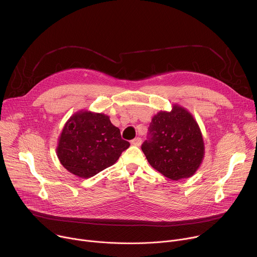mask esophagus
<instances>
[{
  "instance_id": "obj_1",
  "label": "esophagus",
  "mask_w": 257,
  "mask_h": 257,
  "mask_svg": "<svg viewBox=\"0 0 257 257\" xmlns=\"http://www.w3.org/2000/svg\"><path fill=\"white\" fill-rule=\"evenodd\" d=\"M141 138L140 137H136V138H134L133 140H131V144L132 145H134V146H139L140 144H141Z\"/></svg>"
}]
</instances>
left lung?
<instances>
[{
  "mask_svg": "<svg viewBox=\"0 0 257 257\" xmlns=\"http://www.w3.org/2000/svg\"><path fill=\"white\" fill-rule=\"evenodd\" d=\"M149 139L141 150L150 165L165 177L179 181L195 174L204 158V141L193 116L177 103L152 119Z\"/></svg>",
  "mask_w": 257,
  "mask_h": 257,
  "instance_id": "1",
  "label": "left lung"
}]
</instances>
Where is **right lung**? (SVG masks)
<instances>
[{
	"instance_id": "add662e5",
	"label": "right lung",
	"mask_w": 257,
	"mask_h": 257,
	"mask_svg": "<svg viewBox=\"0 0 257 257\" xmlns=\"http://www.w3.org/2000/svg\"><path fill=\"white\" fill-rule=\"evenodd\" d=\"M129 146L108 116L82 109L66 122L57 156L66 170L86 179L113 166Z\"/></svg>"
}]
</instances>
